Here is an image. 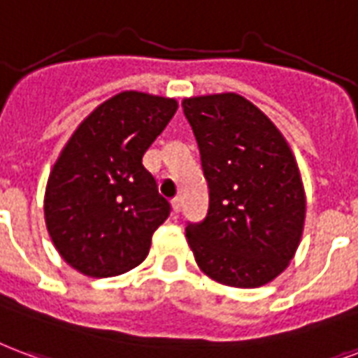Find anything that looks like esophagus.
Returning a JSON list of instances; mask_svg holds the SVG:
<instances>
[{
  "label": "esophagus",
  "instance_id": "34e87169",
  "mask_svg": "<svg viewBox=\"0 0 358 358\" xmlns=\"http://www.w3.org/2000/svg\"><path fill=\"white\" fill-rule=\"evenodd\" d=\"M171 205H172V213H174V214H178L180 210H182V201H180V199H174Z\"/></svg>",
  "mask_w": 358,
  "mask_h": 358
}]
</instances>
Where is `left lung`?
Listing matches in <instances>:
<instances>
[{
    "mask_svg": "<svg viewBox=\"0 0 358 358\" xmlns=\"http://www.w3.org/2000/svg\"><path fill=\"white\" fill-rule=\"evenodd\" d=\"M208 184V213L187 224V245L206 277L256 288L280 275L306 222V192L287 138L235 92L184 98Z\"/></svg>",
    "mask_w": 358,
    "mask_h": 358,
    "instance_id": "1",
    "label": "left lung"
}]
</instances>
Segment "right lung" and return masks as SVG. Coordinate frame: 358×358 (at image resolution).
Instances as JSON below:
<instances>
[{"instance_id": "add662e5", "label": "right lung", "mask_w": 358, "mask_h": 358, "mask_svg": "<svg viewBox=\"0 0 358 358\" xmlns=\"http://www.w3.org/2000/svg\"><path fill=\"white\" fill-rule=\"evenodd\" d=\"M178 110L174 98L123 91L79 123L52 166L45 224L62 260L87 277H115L145 260L171 205L142 165Z\"/></svg>"}]
</instances>
